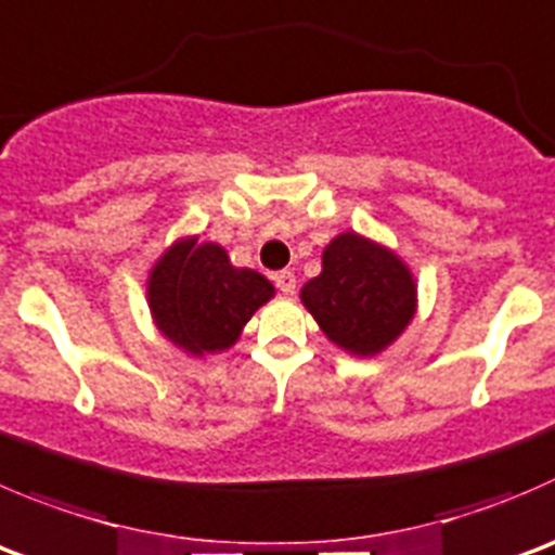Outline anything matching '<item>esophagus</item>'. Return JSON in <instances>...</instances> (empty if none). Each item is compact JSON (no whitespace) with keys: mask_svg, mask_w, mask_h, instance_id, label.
I'll return each instance as SVG.
<instances>
[{"mask_svg":"<svg viewBox=\"0 0 555 555\" xmlns=\"http://www.w3.org/2000/svg\"><path fill=\"white\" fill-rule=\"evenodd\" d=\"M273 282H276V287L282 289L284 295H293L295 293V284H298V279H295L293 271H279L276 276H273Z\"/></svg>","mask_w":555,"mask_h":555,"instance_id":"obj_1","label":"esophagus"}]
</instances>
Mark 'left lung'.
<instances>
[{"instance_id": "left-lung-1", "label": "left lung", "mask_w": 555, "mask_h": 555, "mask_svg": "<svg viewBox=\"0 0 555 555\" xmlns=\"http://www.w3.org/2000/svg\"><path fill=\"white\" fill-rule=\"evenodd\" d=\"M300 304L327 341L352 358H374L417 314V282L390 246L347 230L322 249V271L300 287Z\"/></svg>"}]
</instances>
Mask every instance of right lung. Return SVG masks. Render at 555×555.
<instances>
[{
    "instance_id": "obj_1",
    "label": "right lung",
    "mask_w": 555,
    "mask_h": 555,
    "mask_svg": "<svg viewBox=\"0 0 555 555\" xmlns=\"http://www.w3.org/2000/svg\"><path fill=\"white\" fill-rule=\"evenodd\" d=\"M276 295L251 268H235L228 249L181 235L154 260L146 300L157 331L190 358L235 347L246 322Z\"/></svg>"
}]
</instances>
